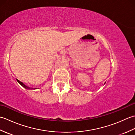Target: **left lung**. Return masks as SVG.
<instances>
[{
  "instance_id": "1",
  "label": "left lung",
  "mask_w": 135,
  "mask_h": 135,
  "mask_svg": "<svg viewBox=\"0 0 135 135\" xmlns=\"http://www.w3.org/2000/svg\"><path fill=\"white\" fill-rule=\"evenodd\" d=\"M105 84V83H104V84Z\"/></svg>"
}]
</instances>
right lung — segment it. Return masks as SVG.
I'll return each mask as SVG.
<instances>
[{
  "label": "right lung",
  "mask_w": 135,
  "mask_h": 135,
  "mask_svg": "<svg viewBox=\"0 0 135 135\" xmlns=\"http://www.w3.org/2000/svg\"><path fill=\"white\" fill-rule=\"evenodd\" d=\"M17 82H18L19 84L21 85L22 87L23 88H24L25 89H38V88H31V87H30V86H27V85H25L24 83H22V82H21V81H20L19 80H18V79H17Z\"/></svg>",
  "instance_id": "obj_1"
}]
</instances>
